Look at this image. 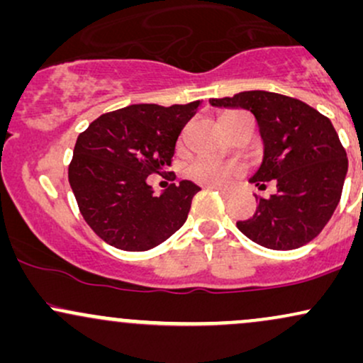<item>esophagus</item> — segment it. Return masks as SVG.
Wrapping results in <instances>:
<instances>
[{
  "label": "esophagus",
  "mask_w": 363,
  "mask_h": 363,
  "mask_svg": "<svg viewBox=\"0 0 363 363\" xmlns=\"http://www.w3.org/2000/svg\"><path fill=\"white\" fill-rule=\"evenodd\" d=\"M208 187H210V189H216L220 194L225 196V198H228V196H230V189H227V187H220V186H208Z\"/></svg>",
  "instance_id": "1"
}]
</instances>
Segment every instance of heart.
<instances>
[{"label": "heart", "instance_id": "b5f03b06", "mask_svg": "<svg viewBox=\"0 0 363 363\" xmlns=\"http://www.w3.org/2000/svg\"><path fill=\"white\" fill-rule=\"evenodd\" d=\"M191 179L205 186H225L232 177L242 174V167L235 162H216L210 158H198L187 169Z\"/></svg>", "mask_w": 363, "mask_h": 363}]
</instances>
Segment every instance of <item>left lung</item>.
Segmentation results:
<instances>
[{"instance_id": "1", "label": "left lung", "mask_w": 363, "mask_h": 363, "mask_svg": "<svg viewBox=\"0 0 363 363\" xmlns=\"http://www.w3.org/2000/svg\"><path fill=\"white\" fill-rule=\"evenodd\" d=\"M215 107L251 111L259 124L264 158L251 182L277 194L257 198L252 218L237 228L262 247L290 251L320 234L338 206L348 158L331 121L298 99L264 90L210 99Z\"/></svg>"}]
</instances>
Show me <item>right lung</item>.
<instances>
[{"instance_id":"obj_1","label":"right lung","mask_w":363,"mask_h":363,"mask_svg":"<svg viewBox=\"0 0 363 363\" xmlns=\"http://www.w3.org/2000/svg\"><path fill=\"white\" fill-rule=\"evenodd\" d=\"M199 101L164 107L135 104L107 112L80 133L68 179L80 213L104 242L148 251L182 227L198 186L170 184L153 194L147 179L165 174L176 141Z\"/></svg>"}]
</instances>
